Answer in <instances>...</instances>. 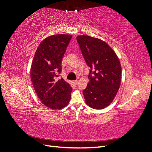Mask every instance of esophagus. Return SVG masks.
Returning a JSON list of instances; mask_svg holds the SVG:
<instances>
[{
	"label": "esophagus",
	"instance_id": "1",
	"mask_svg": "<svg viewBox=\"0 0 152 152\" xmlns=\"http://www.w3.org/2000/svg\"><path fill=\"white\" fill-rule=\"evenodd\" d=\"M73 83H74V84H75V85H77V84L78 83V80H74V81H73Z\"/></svg>",
	"mask_w": 152,
	"mask_h": 152
}]
</instances>
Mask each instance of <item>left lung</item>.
Returning a JSON list of instances; mask_svg holds the SVG:
<instances>
[{
	"instance_id": "left-lung-1",
	"label": "left lung",
	"mask_w": 152,
	"mask_h": 152,
	"mask_svg": "<svg viewBox=\"0 0 152 152\" xmlns=\"http://www.w3.org/2000/svg\"><path fill=\"white\" fill-rule=\"evenodd\" d=\"M77 40L90 67L89 82L83 91L86 103L92 108L103 109L112 102L121 86L120 61L113 50L102 40L79 35Z\"/></svg>"
}]
</instances>
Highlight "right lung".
<instances>
[{"label": "right lung", "instance_id": "add662e5", "mask_svg": "<svg viewBox=\"0 0 152 152\" xmlns=\"http://www.w3.org/2000/svg\"><path fill=\"white\" fill-rule=\"evenodd\" d=\"M72 37L71 35L50 36L39 44L34 55L30 70L31 81L38 98L45 106L60 110L68 104L72 87L61 73L64 54Z\"/></svg>", "mask_w": 152, "mask_h": 152}]
</instances>
